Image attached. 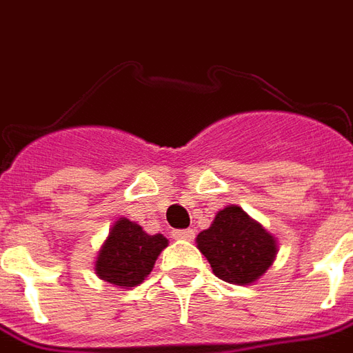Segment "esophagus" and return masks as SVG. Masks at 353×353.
I'll use <instances>...</instances> for the list:
<instances>
[{"instance_id":"obj_1","label":"esophagus","mask_w":353,"mask_h":353,"mask_svg":"<svg viewBox=\"0 0 353 353\" xmlns=\"http://www.w3.org/2000/svg\"><path fill=\"white\" fill-rule=\"evenodd\" d=\"M172 236L176 240H192L194 238V230L192 229H177L172 232Z\"/></svg>"}]
</instances>
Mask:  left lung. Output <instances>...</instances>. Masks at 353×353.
<instances>
[{
  "label": "left lung",
  "instance_id": "1",
  "mask_svg": "<svg viewBox=\"0 0 353 353\" xmlns=\"http://www.w3.org/2000/svg\"><path fill=\"white\" fill-rule=\"evenodd\" d=\"M196 245L215 276L236 285L259 280L278 252L276 238L238 206L219 210L210 229L196 236Z\"/></svg>",
  "mask_w": 353,
  "mask_h": 353
}]
</instances>
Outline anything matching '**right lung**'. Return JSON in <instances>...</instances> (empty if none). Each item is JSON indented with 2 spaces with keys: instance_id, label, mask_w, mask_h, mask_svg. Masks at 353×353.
Returning a JSON list of instances; mask_svg holds the SVG:
<instances>
[{
  "instance_id": "obj_1",
  "label": "right lung",
  "mask_w": 353,
  "mask_h": 353,
  "mask_svg": "<svg viewBox=\"0 0 353 353\" xmlns=\"http://www.w3.org/2000/svg\"><path fill=\"white\" fill-rule=\"evenodd\" d=\"M168 245L162 234H147L138 223L117 219L108 240L98 252L94 270L103 281L128 289L136 288L153 270L154 261Z\"/></svg>"
}]
</instances>
